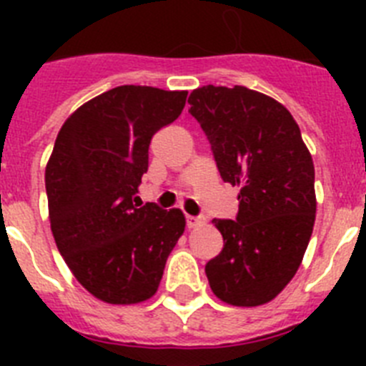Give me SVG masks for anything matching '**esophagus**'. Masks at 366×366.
I'll list each match as a JSON object with an SVG mask.
<instances>
[{
  "mask_svg": "<svg viewBox=\"0 0 366 366\" xmlns=\"http://www.w3.org/2000/svg\"><path fill=\"white\" fill-rule=\"evenodd\" d=\"M198 225H202V219H199L198 216L187 214V227L194 229V227H198Z\"/></svg>",
  "mask_w": 366,
  "mask_h": 366,
  "instance_id": "1",
  "label": "esophagus"
}]
</instances>
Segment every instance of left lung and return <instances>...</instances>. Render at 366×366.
Returning <instances> with one entry per match:
<instances>
[{"instance_id":"left-lung-1","label":"left lung","mask_w":366,"mask_h":366,"mask_svg":"<svg viewBox=\"0 0 366 366\" xmlns=\"http://www.w3.org/2000/svg\"><path fill=\"white\" fill-rule=\"evenodd\" d=\"M219 176L238 187L236 219H212L223 249L205 273L219 300L253 308L295 277L315 223V168L299 124L280 102L244 86L189 97Z\"/></svg>"}]
</instances>
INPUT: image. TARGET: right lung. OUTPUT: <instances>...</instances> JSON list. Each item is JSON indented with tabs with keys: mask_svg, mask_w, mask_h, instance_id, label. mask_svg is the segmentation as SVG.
I'll use <instances>...</instances> for the list:
<instances>
[{
	"mask_svg": "<svg viewBox=\"0 0 366 366\" xmlns=\"http://www.w3.org/2000/svg\"><path fill=\"white\" fill-rule=\"evenodd\" d=\"M185 100L187 92L119 86L87 100L58 132L45 167L51 231L74 279L102 302L154 297L185 231L179 209L134 203L152 137Z\"/></svg>",
	"mask_w": 366,
	"mask_h": 366,
	"instance_id": "1",
	"label": "right lung"
}]
</instances>
